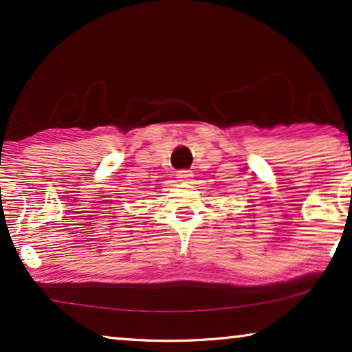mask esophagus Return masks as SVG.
I'll list each match as a JSON object with an SVG mask.
<instances>
[{
	"label": "esophagus",
	"instance_id": "esophagus-1",
	"mask_svg": "<svg viewBox=\"0 0 352 352\" xmlns=\"http://www.w3.org/2000/svg\"><path fill=\"white\" fill-rule=\"evenodd\" d=\"M177 175L180 182H190L192 178V172L191 170H178Z\"/></svg>",
	"mask_w": 352,
	"mask_h": 352
}]
</instances>
